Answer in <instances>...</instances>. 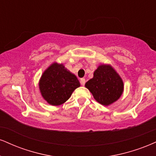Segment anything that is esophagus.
I'll return each instance as SVG.
<instances>
[{
    "label": "esophagus",
    "mask_w": 156,
    "mask_h": 156,
    "mask_svg": "<svg viewBox=\"0 0 156 156\" xmlns=\"http://www.w3.org/2000/svg\"><path fill=\"white\" fill-rule=\"evenodd\" d=\"M80 84H81L82 86L85 85V83H86V80H85V78H80Z\"/></svg>",
    "instance_id": "esophagus-1"
}]
</instances>
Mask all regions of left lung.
I'll use <instances>...</instances> for the list:
<instances>
[{
	"label": "left lung",
	"mask_w": 156,
	"mask_h": 156,
	"mask_svg": "<svg viewBox=\"0 0 156 156\" xmlns=\"http://www.w3.org/2000/svg\"><path fill=\"white\" fill-rule=\"evenodd\" d=\"M85 86L97 102L105 106L118 100L123 91L121 78L110 65L99 66Z\"/></svg>",
	"instance_id": "obj_1"
}]
</instances>
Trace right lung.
I'll use <instances>...</instances> for the list:
<instances>
[{
  "mask_svg": "<svg viewBox=\"0 0 156 156\" xmlns=\"http://www.w3.org/2000/svg\"><path fill=\"white\" fill-rule=\"evenodd\" d=\"M80 86L75 75L57 63L52 64L45 71L39 83L41 94L51 105L63 104Z\"/></svg>",
  "mask_w": 156,
  "mask_h": 156,
  "instance_id": "1",
  "label": "right lung"
}]
</instances>
